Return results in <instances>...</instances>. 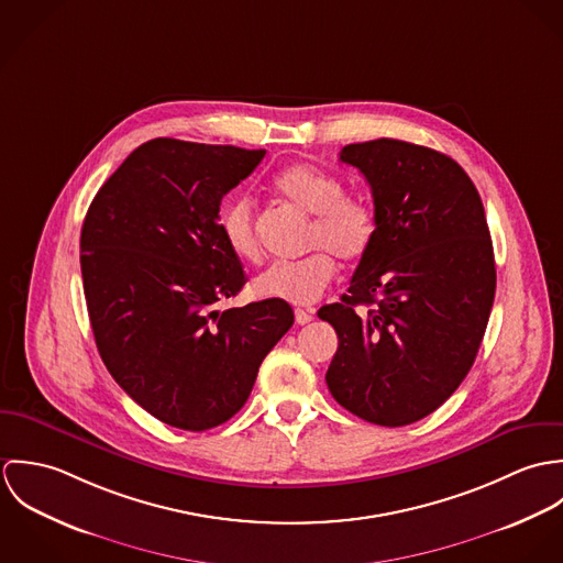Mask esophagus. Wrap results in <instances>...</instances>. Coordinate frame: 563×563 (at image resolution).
<instances>
[{"mask_svg": "<svg viewBox=\"0 0 563 563\" xmlns=\"http://www.w3.org/2000/svg\"><path fill=\"white\" fill-rule=\"evenodd\" d=\"M295 319L299 324H308L310 321H314V312L312 310H295Z\"/></svg>", "mask_w": 563, "mask_h": 563, "instance_id": "esophagus-1", "label": "esophagus"}]
</instances>
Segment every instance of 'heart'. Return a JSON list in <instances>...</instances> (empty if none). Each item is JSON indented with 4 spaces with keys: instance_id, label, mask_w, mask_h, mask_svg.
I'll use <instances>...</instances> for the list:
<instances>
[{
    "instance_id": "1",
    "label": "heart",
    "mask_w": 563,
    "mask_h": 563,
    "mask_svg": "<svg viewBox=\"0 0 563 563\" xmlns=\"http://www.w3.org/2000/svg\"><path fill=\"white\" fill-rule=\"evenodd\" d=\"M273 190L286 203L312 217L308 246L319 251L297 262L271 264L253 279V292L292 306L314 303L338 271L331 253L344 262H357L373 249L379 234L377 208L368 199L346 195V186L338 175L308 162L282 168L273 177ZM219 223L225 244L236 257L244 262L262 257L251 199L239 197L230 201Z\"/></svg>"
}]
</instances>
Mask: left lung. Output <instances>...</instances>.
I'll use <instances>...</instances> for the list:
<instances>
[{"label": "left lung", "mask_w": 563, "mask_h": 563, "mask_svg": "<svg viewBox=\"0 0 563 563\" xmlns=\"http://www.w3.org/2000/svg\"><path fill=\"white\" fill-rule=\"evenodd\" d=\"M368 181L379 234L340 303L319 319L338 333L331 397L382 424L416 422L468 375L494 303L496 266L482 197L444 154L395 139L346 145ZM360 305L374 310L355 313Z\"/></svg>", "instance_id": "obj_1"}]
</instances>
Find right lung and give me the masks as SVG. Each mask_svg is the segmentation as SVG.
I'll use <instances>...</instances> for the list:
<instances>
[{
  "label": "right lung",
  "mask_w": 563,
  "mask_h": 563,
  "mask_svg": "<svg viewBox=\"0 0 563 563\" xmlns=\"http://www.w3.org/2000/svg\"><path fill=\"white\" fill-rule=\"evenodd\" d=\"M264 154L154 139L110 175L81 225L84 297L99 355L134 401L177 429L230 420L295 322L277 299L219 308L246 282L221 234V199Z\"/></svg>",
  "instance_id": "add662e5"
}]
</instances>
